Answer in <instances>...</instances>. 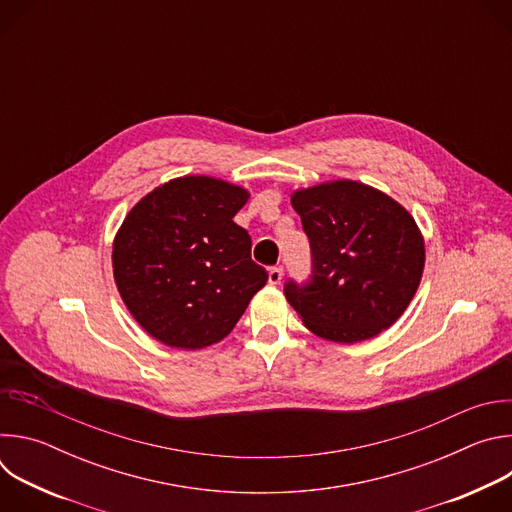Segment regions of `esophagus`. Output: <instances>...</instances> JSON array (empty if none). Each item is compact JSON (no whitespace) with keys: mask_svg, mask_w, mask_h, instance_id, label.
Listing matches in <instances>:
<instances>
[{"mask_svg":"<svg viewBox=\"0 0 512 512\" xmlns=\"http://www.w3.org/2000/svg\"><path fill=\"white\" fill-rule=\"evenodd\" d=\"M281 279H283V267H281V265L271 267V269H269V283L277 285Z\"/></svg>","mask_w":512,"mask_h":512,"instance_id":"esophagus-1","label":"esophagus"}]
</instances>
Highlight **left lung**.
<instances>
[{
	"label": "left lung",
	"instance_id": "obj_1",
	"mask_svg": "<svg viewBox=\"0 0 512 512\" xmlns=\"http://www.w3.org/2000/svg\"><path fill=\"white\" fill-rule=\"evenodd\" d=\"M310 241L312 271L285 281V298L318 336L352 344L399 320L421 281L425 247L413 216L352 180L291 196Z\"/></svg>",
	"mask_w": 512,
	"mask_h": 512
}]
</instances>
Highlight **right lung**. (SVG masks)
<instances>
[{"label":"right lung","mask_w":512,"mask_h":512,"mask_svg":"<svg viewBox=\"0 0 512 512\" xmlns=\"http://www.w3.org/2000/svg\"><path fill=\"white\" fill-rule=\"evenodd\" d=\"M247 198L229 182L184 176L127 214L113 275L127 310L156 340L186 350L223 340L267 283L249 233L233 221Z\"/></svg>","instance_id":"right-lung-1"}]
</instances>
